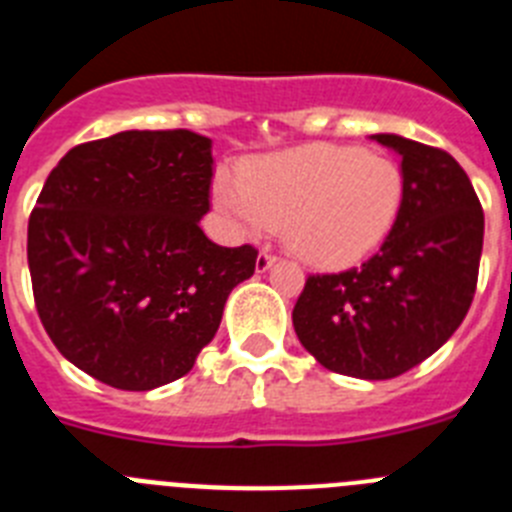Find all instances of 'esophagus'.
Instances as JSON below:
<instances>
[{"mask_svg":"<svg viewBox=\"0 0 512 512\" xmlns=\"http://www.w3.org/2000/svg\"><path fill=\"white\" fill-rule=\"evenodd\" d=\"M274 264H277V256H274V253L261 251L259 256H256V271H259V274H264V271H269Z\"/></svg>","mask_w":512,"mask_h":512,"instance_id":"1","label":"esophagus"}]
</instances>
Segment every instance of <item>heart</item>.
<instances>
[{"label": "heart", "mask_w": 512, "mask_h": 512, "mask_svg": "<svg viewBox=\"0 0 512 512\" xmlns=\"http://www.w3.org/2000/svg\"><path fill=\"white\" fill-rule=\"evenodd\" d=\"M402 194L405 176L390 156L330 143L256 156L238 179L217 174L212 184V202L235 233L284 228L289 248L323 269L377 251L400 215Z\"/></svg>", "instance_id": "1"}]
</instances>
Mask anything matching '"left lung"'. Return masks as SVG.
<instances>
[{"label":"left lung","mask_w":512,"mask_h":512,"mask_svg":"<svg viewBox=\"0 0 512 512\" xmlns=\"http://www.w3.org/2000/svg\"><path fill=\"white\" fill-rule=\"evenodd\" d=\"M372 140L402 158L400 215L366 264L307 279L292 323L330 372L392 379L436 354L467 315L485 215L454 156L395 133Z\"/></svg>","instance_id":"left-lung-1"}]
</instances>
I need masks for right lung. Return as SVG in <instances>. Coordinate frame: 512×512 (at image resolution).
<instances>
[{"instance_id": "right-lung-1", "label": "right lung", "mask_w": 512, "mask_h": 512, "mask_svg": "<svg viewBox=\"0 0 512 512\" xmlns=\"http://www.w3.org/2000/svg\"><path fill=\"white\" fill-rule=\"evenodd\" d=\"M212 140L125 130L71 148L45 179L27 264L38 315L81 372L128 392L184 377L215 338L256 248L217 246Z\"/></svg>"}]
</instances>
